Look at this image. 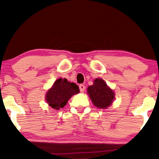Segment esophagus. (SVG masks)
Masks as SVG:
<instances>
[{"instance_id":"1","label":"esophagus","mask_w":159,"mask_h":159,"mask_svg":"<svg viewBox=\"0 0 159 159\" xmlns=\"http://www.w3.org/2000/svg\"><path fill=\"white\" fill-rule=\"evenodd\" d=\"M79 90L81 92H84L85 90V86L84 84H80L79 85Z\"/></svg>"}]
</instances>
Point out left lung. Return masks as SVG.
I'll use <instances>...</instances> for the list:
<instances>
[{
  "instance_id": "1",
  "label": "left lung",
  "mask_w": 159,
  "mask_h": 159,
  "mask_svg": "<svg viewBox=\"0 0 159 159\" xmlns=\"http://www.w3.org/2000/svg\"><path fill=\"white\" fill-rule=\"evenodd\" d=\"M93 103L99 108H106L110 106L114 98V93L101 78H96L93 84L87 88Z\"/></svg>"
}]
</instances>
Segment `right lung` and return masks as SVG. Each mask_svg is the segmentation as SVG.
<instances>
[{
	"mask_svg": "<svg viewBox=\"0 0 159 159\" xmlns=\"http://www.w3.org/2000/svg\"><path fill=\"white\" fill-rule=\"evenodd\" d=\"M79 93V87L75 83H69L66 78H59L54 82L52 89L46 94L48 105L56 110H59L66 105L69 99Z\"/></svg>",
	"mask_w": 159,
	"mask_h": 159,
	"instance_id": "obj_1",
	"label": "right lung"
}]
</instances>
